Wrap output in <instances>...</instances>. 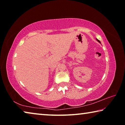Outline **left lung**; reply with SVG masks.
Wrapping results in <instances>:
<instances>
[{
    "instance_id": "8db88e82",
    "label": "left lung",
    "mask_w": 125,
    "mask_h": 125,
    "mask_svg": "<svg viewBox=\"0 0 125 125\" xmlns=\"http://www.w3.org/2000/svg\"><path fill=\"white\" fill-rule=\"evenodd\" d=\"M97 41H98V42H100V41H99V40H97Z\"/></svg>"
}]
</instances>
